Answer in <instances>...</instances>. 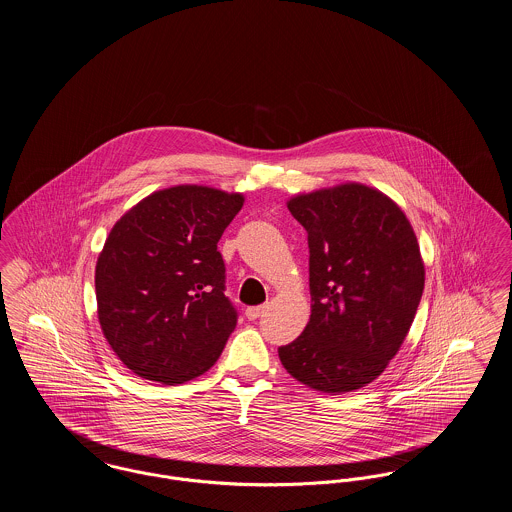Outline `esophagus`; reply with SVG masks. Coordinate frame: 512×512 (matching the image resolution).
Listing matches in <instances>:
<instances>
[{
	"label": "esophagus",
	"instance_id": "1",
	"mask_svg": "<svg viewBox=\"0 0 512 512\" xmlns=\"http://www.w3.org/2000/svg\"><path fill=\"white\" fill-rule=\"evenodd\" d=\"M267 309L268 305H259V307H249V309L245 311V317L249 318V320H255V318L263 317Z\"/></svg>",
	"mask_w": 512,
	"mask_h": 512
}]
</instances>
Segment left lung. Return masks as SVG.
Instances as JSON below:
<instances>
[{
  "label": "left lung",
  "mask_w": 512,
  "mask_h": 512,
  "mask_svg": "<svg viewBox=\"0 0 512 512\" xmlns=\"http://www.w3.org/2000/svg\"><path fill=\"white\" fill-rule=\"evenodd\" d=\"M307 230L311 318L278 349L293 378L320 393L374 382L401 349L424 292L413 226L390 195L343 182L286 201Z\"/></svg>",
  "instance_id": "8db88e82"
}]
</instances>
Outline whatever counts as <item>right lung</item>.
<instances>
[{"label": "right lung", "instance_id": "right-lung-1", "mask_svg": "<svg viewBox=\"0 0 512 512\" xmlns=\"http://www.w3.org/2000/svg\"><path fill=\"white\" fill-rule=\"evenodd\" d=\"M244 201L240 192L178 184L113 224L96 263L98 320L136 376L176 386L217 363L238 322L217 244Z\"/></svg>", "mask_w": 512, "mask_h": 512}]
</instances>
